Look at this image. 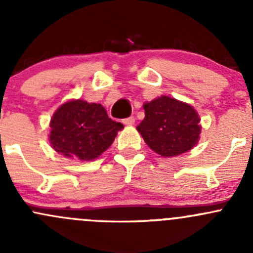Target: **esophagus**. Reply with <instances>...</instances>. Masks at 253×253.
I'll return each instance as SVG.
<instances>
[{
  "label": "esophagus",
  "mask_w": 253,
  "mask_h": 253,
  "mask_svg": "<svg viewBox=\"0 0 253 253\" xmlns=\"http://www.w3.org/2000/svg\"><path fill=\"white\" fill-rule=\"evenodd\" d=\"M134 121H136V119H134L133 116H129V117H127V119L124 120V124L126 125V126H131V125L134 124Z\"/></svg>",
  "instance_id": "34e87169"
}]
</instances>
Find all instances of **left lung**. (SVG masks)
Segmentation results:
<instances>
[{
    "mask_svg": "<svg viewBox=\"0 0 253 253\" xmlns=\"http://www.w3.org/2000/svg\"><path fill=\"white\" fill-rule=\"evenodd\" d=\"M144 120L137 126L144 142L162 157L188 152L201 134L200 116L190 104L163 95L143 105Z\"/></svg>",
    "mask_w": 253,
    "mask_h": 253,
    "instance_id": "8db88e82",
    "label": "left lung"
}]
</instances>
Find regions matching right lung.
Returning <instances> with one entry per match:
<instances>
[{
  "mask_svg": "<svg viewBox=\"0 0 253 253\" xmlns=\"http://www.w3.org/2000/svg\"><path fill=\"white\" fill-rule=\"evenodd\" d=\"M48 141L57 153L91 162L112 144L124 125L112 121L103 105L81 100L62 104L50 121Z\"/></svg>",
  "mask_w": 253,
  "mask_h": 253,
  "instance_id": "add662e5",
  "label": "right lung"
}]
</instances>
